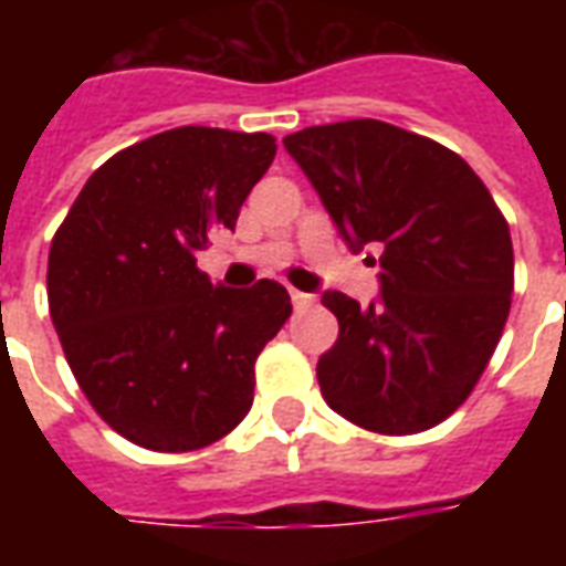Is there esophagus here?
<instances>
[{"mask_svg":"<svg viewBox=\"0 0 566 566\" xmlns=\"http://www.w3.org/2000/svg\"><path fill=\"white\" fill-rule=\"evenodd\" d=\"M291 300H294V308H308L315 303V294H306V291H296L291 287Z\"/></svg>","mask_w":566,"mask_h":566,"instance_id":"obj_1","label":"esophagus"}]
</instances>
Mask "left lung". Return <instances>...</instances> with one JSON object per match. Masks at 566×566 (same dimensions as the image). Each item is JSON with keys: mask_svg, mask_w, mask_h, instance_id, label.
Wrapping results in <instances>:
<instances>
[{"mask_svg": "<svg viewBox=\"0 0 566 566\" xmlns=\"http://www.w3.org/2000/svg\"><path fill=\"white\" fill-rule=\"evenodd\" d=\"M284 148L345 242L381 248L376 303L321 296L339 321L318 360L324 400L385 437L437 427L470 397L510 318V223L463 157L385 120L306 127Z\"/></svg>", "mask_w": 566, "mask_h": 566, "instance_id": "left-lung-1", "label": "left lung"}]
</instances>
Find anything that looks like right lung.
Returning <instances> with one entry per match:
<instances>
[{
    "label": "right lung",
    "mask_w": 566,
    "mask_h": 566,
    "mask_svg": "<svg viewBox=\"0 0 566 566\" xmlns=\"http://www.w3.org/2000/svg\"><path fill=\"white\" fill-rule=\"evenodd\" d=\"M272 157L270 133L166 129L108 157L54 233L48 306L69 367L142 449H206L254 403V360L291 296L270 279L211 284L197 254L233 230Z\"/></svg>",
    "instance_id": "add662e5"
}]
</instances>
